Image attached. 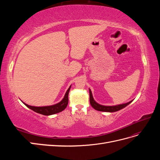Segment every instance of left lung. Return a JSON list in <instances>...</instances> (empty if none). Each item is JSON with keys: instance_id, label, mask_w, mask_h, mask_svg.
Listing matches in <instances>:
<instances>
[{"instance_id": "obj_1", "label": "left lung", "mask_w": 160, "mask_h": 160, "mask_svg": "<svg viewBox=\"0 0 160 160\" xmlns=\"http://www.w3.org/2000/svg\"><path fill=\"white\" fill-rule=\"evenodd\" d=\"M89 101H90L91 105L95 110H98L99 111H105V112H115V111H118L120 109L125 108L127 105H128L129 103L132 102V101H129V102L126 103L114 105V106H105V105H100V104L97 103L96 101L94 100L90 89H89Z\"/></svg>"}]
</instances>
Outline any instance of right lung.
Segmentation results:
<instances>
[{
	"instance_id": "right-lung-1",
	"label": "right lung",
	"mask_w": 160,
	"mask_h": 160,
	"mask_svg": "<svg viewBox=\"0 0 160 160\" xmlns=\"http://www.w3.org/2000/svg\"><path fill=\"white\" fill-rule=\"evenodd\" d=\"M70 89H71V86L69 87V88L67 89L66 93L64 96V98L62 99V101H60L59 103H58L55 105H50V106H45V107H35V106H31L23 102L22 103L25 104L27 108L32 109V111H35V112H37L38 113H40L42 115H51L55 113H58L61 112V111H63L67 108V105H68V101H69L68 95H69Z\"/></svg>"
}]
</instances>
